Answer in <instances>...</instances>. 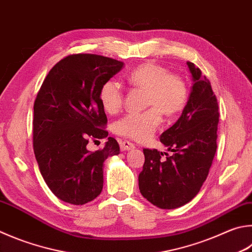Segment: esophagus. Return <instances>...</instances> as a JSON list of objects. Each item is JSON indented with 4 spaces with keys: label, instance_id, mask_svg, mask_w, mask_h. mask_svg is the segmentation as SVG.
I'll return each instance as SVG.
<instances>
[{
    "label": "esophagus",
    "instance_id": "1",
    "mask_svg": "<svg viewBox=\"0 0 252 252\" xmlns=\"http://www.w3.org/2000/svg\"><path fill=\"white\" fill-rule=\"evenodd\" d=\"M120 149L121 151H130L132 149H134V145L129 141H123L120 143Z\"/></svg>",
    "mask_w": 252,
    "mask_h": 252
}]
</instances>
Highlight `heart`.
<instances>
[{
	"mask_svg": "<svg viewBox=\"0 0 252 252\" xmlns=\"http://www.w3.org/2000/svg\"><path fill=\"white\" fill-rule=\"evenodd\" d=\"M126 79L136 88L146 90V104L155 107L143 112L129 113L117 121L114 130L119 135L139 142L146 141L161 123V111L166 116H174L185 107V82L178 76L172 75L165 67L154 63H142L129 72ZM99 99L108 113H117L123 102L121 85L113 79L103 82Z\"/></svg>",
	"mask_w": 252,
	"mask_h": 252,
	"instance_id": "b5f03b06",
	"label": "heart"
}]
</instances>
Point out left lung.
Instances as JSON below:
<instances>
[{
  "mask_svg": "<svg viewBox=\"0 0 252 252\" xmlns=\"http://www.w3.org/2000/svg\"><path fill=\"white\" fill-rule=\"evenodd\" d=\"M193 86L178 120L161 134L172 155L144 149L145 162L139 175L142 196L162 209L190 202L207 178L217 149L218 103L209 80L187 62Z\"/></svg>",
  "mask_w": 252,
  "mask_h": 252,
  "instance_id": "left-lung-1",
  "label": "left lung"
}]
</instances>
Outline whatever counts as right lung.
<instances>
[{"label":"right lung","mask_w":252,"mask_h":252,"mask_svg":"<svg viewBox=\"0 0 252 252\" xmlns=\"http://www.w3.org/2000/svg\"><path fill=\"white\" fill-rule=\"evenodd\" d=\"M125 63L93 54L69 55L45 78L34 103L33 144L40 174L63 202L84 205L100 195L103 162L120 153L109 136L91 152L89 139H104L107 116L99 91Z\"/></svg>","instance_id":"right-lung-1"}]
</instances>
